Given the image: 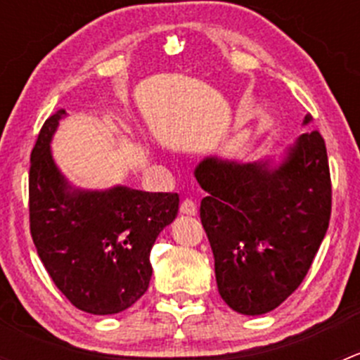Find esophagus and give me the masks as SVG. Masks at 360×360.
I'll return each mask as SVG.
<instances>
[{"mask_svg":"<svg viewBox=\"0 0 360 360\" xmlns=\"http://www.w3.org/2000/svg\"><path fill=\"white\" fill-rule=\"evenodd\" d=\"M181 212L186 214V216H195L197 214V203H195L191 198H186L181 203Z\"/></svg>","mask_w":360,"mask_h":360,"instance_id":"obj_1","label":"esophagus"}]
</instances>
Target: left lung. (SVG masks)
<instances>
[{
	"mask_svg": "<svg viewBox=\"0 0 360 360\" xmlns=\"http://www.w3.org/2000/svg\"><path fill=\"white\" fill-rule=\"evenodd\" d=\"M311 122L307 115L303 125ZM205 197L200 219L214 254L217 291L231 310L263 315L303 282L331 217L328 151L317 130L278 162L205 157L195 167Z\"/></svg>",
	"mask_w": 360,
	"mask_h": 360,
	"instance_id": "left-lung-1",
	"label": "left lung"
}]
</instances>
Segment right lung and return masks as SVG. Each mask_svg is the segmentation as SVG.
Listing matches in <instances>:
<instances>
[{"instance_id":"add662e5","label":"right lung","mask_w":360,"mask_h":360,"mask_svg":"<svg viewBox=\"0 0 360 360\" xmlns=\"http://www.w3.org/2000/svg\"><path fill=\"white\" fill-rule=\"evenodd\" d=\"M66 111L39 130L29 169L31 235L60 292L92 315L132 307L150 285V252L179 210L177 193H150L116 184L83 190L57 167L50 143Z\"/></svg>"}]
</instances>
